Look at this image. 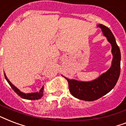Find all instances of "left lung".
I'll list each match as a JSON object with an SVG mask.
<instances>
[{
    "instance_id": "1",
    "label": "left lung",
    "mask_w": 126,
    "mask_h": 126,
    "mask_svg": "<svg viewBox=\"0 0 126 126\" xmlns=\"http://www.w3.org/2000/svg\"><path fill=\"white\" fill-rule=\"evenodd\" d=\"M97 26L101 28L104 35L107 37L112 46L113 59L110 68L98 78L89 82L66 78L71 94L74 97L85 101L96 100L109 93L115 86L120 74L121 53L116 39L108 27L102 24H98Z\"/></svg>"
}]
</instances>
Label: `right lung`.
I'll use <instances>...</instances> for the list:
<instances>
[{
    "instance_id": "obj_1",
    "label": "right lung",
    "mask_w": 126,
    "mask_h": 126,
    "mask_svg": "<svg viewBox=\"0 0 126 126\" xmlns=\"http://www.w3.org/2000/svg\"><path fill=\"white\" fill-rule=\"evenodd\" d=\"M4 77H5L6 80H7V82H8V84L10 85L11 88H12L15 93H16V94L20 96L21 98H24V99L27 100H38L41 98L43 96V93H44V86H42V88L40 90L39 92H37V93H24L22 92H21L18 89H17L16 86L13 85V84L11 83V82L10 81L8 78L6 77V76L4 74Z\"/></svg>"
}]
</instances>
